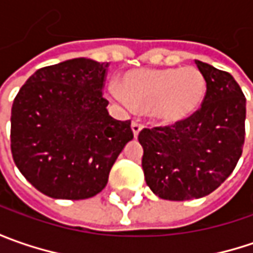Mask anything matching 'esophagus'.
Masks as SVG:
<instances>
[{"label": "esophagus", "instance_id": "esophagus-1", "mask_svg": "<svg viewBox=\"0 0 253 253\" xmlns=\"http://www.w3.org/2000/svg\"><path fill=\"white\" fill-rule=\"evenodd\" d=\"M131 128H132V132H133V136L136 138V136L139 135V132L142 131V128H143V126H142V124H139L138 121H133L132 122Z\"/></svg>", "mask_w": 253, "mask_h": 253}]
</instances>
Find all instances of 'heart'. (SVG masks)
I'll use <instances>...</instances> for the list:
<instances>
[{
    "label": "heart",
    "instance_id": "b5f03b06",
    "mask_svg": "<svg viewBox=\"0 0 253 253\" xmlns=\"http://www.w3.org/2000/svg\"><path fill=\"white\" fill-rule=\"evenodd\" d=\"M107 90L125 108L151 110L161 122L176 124L199 111L207 84L196 67L138 69L124 76L122 87L112 83Z\"/></svg>",
    "mask_w": 253,
    "mask_h": 253
}]
</instances>
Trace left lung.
I'll use <instances>...</instances> for the list:
<instances>
[{"label": "left lung", "instance_id": "8db88e82", "mask_svg": "<svg viewBox=\"0 0 253 253\" xmlns=\"http://www.w3.org/2000/svg\"><path fill=\"white\" fill-rule=\"evenodd\" d=\"M207 91L199 111L184 121L139 132L146 184L161 199L204 197L234 171L245 141V95L235 79L196 60Z\"/></svg>", "mask_w": 253, "mask_h": 253}]
</instances>
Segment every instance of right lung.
Listing matches in <instances>:
<instances>
[{
  "instance_id": "right-lung-1",
  "label": "right lung",
  "mask_w": 253,
  "mask_h": 253,
  "mask_svg": "<svg viewBox=\"0 0 253 253\" xmlns=\"http://www.w3.org/2000/svg\"><path fill=\"white\" fill-rule=\"evenodd\" d=\"M108 63L77 57L36 70L15 97L11 152L35 189L52 199L98 194L133 138L131 121L108 114L102 88Z\"/></svg>"
}]
</instances>
